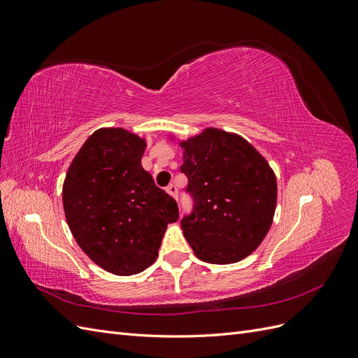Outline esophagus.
<instances>
[{"label": "esophagus", "instance_id": "34e87169", "mask_svg": "<svg viewBox=\"0 0 358 358\" xmlns=\"http://www.w3.org/2000/svg\"><path fill=\"white\" fill-rule=\"evenodd\" d=\"M166 191H167V194H170L173 199H178V188H176V185H169L166 188Z\"/></svg>", "mask_w": 358, "mask_h": 358}]
</instances>
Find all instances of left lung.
<instances>
[{
    "mask_svg": "<svg viewBox=\"0 0 358 358\" xmlns=\"http://www.w3.org/2000/svg\"><path fill=\"white\" fill-rule=\"evenodd\" d=\"M179 146L180 171L194 199L192 213L180 221L183 236L201 262H241L259 246L273 222L275 171L248 140L220 128H204L179 140Z\"/></svg>",
    "mask_w": 358,
    "mask_h": 358,
    "instance_id": "obj_1",
    "label": "left lung"
}]
</instances>
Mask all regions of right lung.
Masks as SVG:
<instances>
[{
	"label": "right lung",
	"instance_id": "obj_1",
	"mask_svg": "<svg viewBox=\"0 0 358 358\" xmlns=\"http://www.w3.org/2000/svg\"><path fill=\"white\" fill-rule=\"evenodd\" d=\"M146 140L125 128L94 131L73 158L62 206L74 241L106 272L129 276L158 257L178 204L142 167Z\"/></svg>",
	"mask_w": 358,
	"mask_h": 358
}]
</instances>
